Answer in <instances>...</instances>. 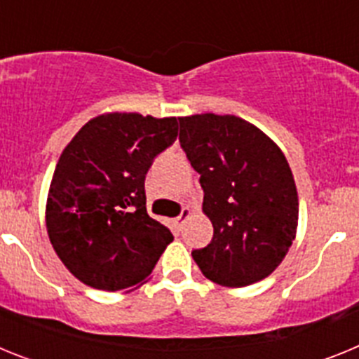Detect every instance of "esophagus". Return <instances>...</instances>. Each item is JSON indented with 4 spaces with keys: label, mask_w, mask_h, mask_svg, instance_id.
I'll return each mask as SVG.
<instances>
[{
    "label": "esophagus",
    "mask_w": 359,
    "mask_h": 359,
    "mask_svg": "<svg viewBox=\"0 0 359 359\" xmlns=\"http://www.w3.org/2000/svg\"><path fill=\"white\" fill-rule=\"evenodd\" d=\"M190 215H192V210H190L189 207H183V210H182V214L177 215L176 217V223H177V226H182L183 223H185L187 219L190 217Z\"/></svg>",
    "instance_id": "34e87169"
}]
</instances>
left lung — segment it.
<instances>
[{"label":"left lung","mask_w":359,"mask_h":359,"mask_svg":"<svg viewBox=\"0 0 359 359\" xmlns=\"http://www.w3.org/2000/svg\"><path fill=\"white\" fill-rule=\"evenodd\" d=\"M180 144L199 172L214 237L196 264L219 286L244 287L271 275L298 226V194L284 152L236 115L180 118Z\"/></svg>","instance_id":"8db88e82"}]
</instances>
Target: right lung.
<instances>
[{"mask_svg": "<svg viewBox=\"0 0 359 359\" xmlns=\"http://www.w3.org/2000/svg\"><path fill=\"white\" fill-rule=\"evenodd\" d=\"M177 118L104 113L84 123L57 161L46 230L73 277L102 291L144 284L172 243L147 214L145 174L172 145Z\"/></svg>", "mask_w": 359, "mask_h": 359, "instance_id": "obj_1", "label": "right lung"}]
</instances>
